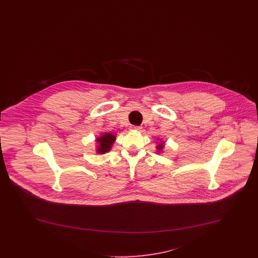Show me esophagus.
Listing matches in <instances>:
<instances>
[{
	"mask_svg": "<svg viewBox=\"0 0 258 258\" xmlns=\"http://www.w3.org/2000/svg\"><path fill=\"white\" fill-rule=\"evenodd\" d=\"M132 128L135 130V131H141V127L138 126V125H134V126H132Z\"/></svg>",
	"mask_w": 258,
	"mask_h": 258,
	"instance_id": "1",
	"label": "esophagus"
}]
</instances>
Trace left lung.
<instances>
[{"instance_id":"1","label":"left lung","mask_w":258,"mask_h":258,"mask_svg":"<svg viewBox=\"0 0 258 258\" xmlns=\"http://www.w3.org/2000/svg\"><path fill=\"white\" fill-rule=\"evenodd\" d=\"M162 148H163V142H161V143H160V144L157 146V149H158L159 151L162 150Z\"/></svg>"}]
</instances>
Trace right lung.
<instances>
[{"label": "right lung", "mask_w": 258, "mask_h": 258, "mask_svg": "<svg viewBox=\"0 0 258 258\" xmlns=\"http://www.w3.org/2000/svg\"><path fill=\"white\" fill-rule=\"evenodd\" d=\"M116 139V136L110 133L104 134L97 138V142L98 143L97 152L98 154H105L108 151H110L112 145L114 144Z\"/></svg>", "instance_id": "add662e5"}]
</instances>
